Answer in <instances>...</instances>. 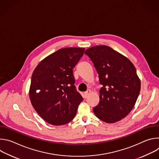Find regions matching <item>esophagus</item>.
<instances>
[{"label":"esophagus","instance_id":"1","mask_svg":"<svg viewBox=\"0 0 159 159\" xmlns=\"http://www.w3.org/2000/svg\"><path fill=\"white\" fill-rule=\"evenodd\" d=\"M91 93V90H90V89H89V90H87L86 92H85L84 93V95H85V97L87 98L88 96H89V95Z\"/></svg>","mask_w":159,"mask_h":159}]
</instances>
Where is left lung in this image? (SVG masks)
<instances>
[{"label": "left lung", "instance_id": "left-lung-1", "mask_svg": "<svg viewBox=\"0 0 159 159\" xmlns=\"http://www.w3.org/2000/svg\"><path fill=\"white\" fill-rule=\"evenodd\" d=\"M99 74V103L93 108L101 120L114 123L126 117L140 94L141 82L133 63L125 56L106 45L86 50Z\"/></svg>", "mask_w": 159, "mask_h": 159}]
</instances>
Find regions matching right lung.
Wrapping results in <instances>:
<instances>
[{"label":"right lung","instance_id":"obj_1","mask_svg":"<svg viewBox=\"0 0 159 159\" xmlns=\"http://www.w3.org/2000/svg\"><path fill=\"white\" fill-rule=\"evenodd\" d=\"M84 48H64L42 60L32 74L31 104L47 123L63 125L72 120L83 98L74 85L73 69Z\"/></svg>","mask_w":159,"mask_h":159}]
</instances>
